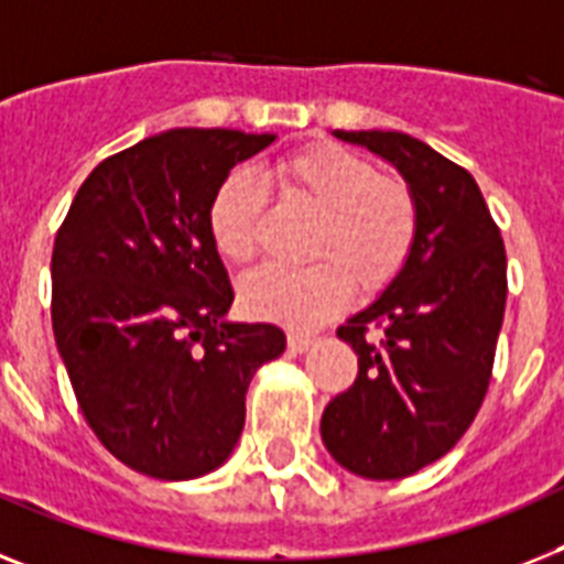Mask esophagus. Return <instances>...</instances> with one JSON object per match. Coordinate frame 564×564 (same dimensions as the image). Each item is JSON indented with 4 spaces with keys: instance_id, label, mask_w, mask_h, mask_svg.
I'll return each mask as SVG.
<instances>
[{
    "instance_id": "esophagus-1",
    "label": "esophagus",
    "mask_w": 564,
    "mask_h": 564,
    "mask_svg": "<svg viewBox=\"0 0 564 564\" xmlns=\"http://www.w3.org/2000/svg\"><path fill=\"white\" fill-rule=\"evenodd\" d=\"M311 343H314V337H308V334H300V332L288 334V351H293V355H302V351H308Z\"/></svg>"
}]
</instances>
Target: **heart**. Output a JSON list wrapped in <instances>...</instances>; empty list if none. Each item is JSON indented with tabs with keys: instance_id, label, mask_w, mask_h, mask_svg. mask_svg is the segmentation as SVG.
<instances>
[{
	"instance_id": "1",
	"label": "heart",
	"mask_w": 564,
	"mask_h": 564,
	"mask_svg": "<svg viewBox=\"0 0 564 564\" xmlns=\"http://www.w3.org/2000/svg\"><path fill=\"white\" fill-rule=\"evenodd\" d=\"M279 187L319 213L308 268L264 264L241 282V305L256 319L314 328L351 296L383 291L415 250L417 198L403 178L380 175L371 161L337 143H316L279 158ZM264 189L248 172H230L207 207V230L227 262L245 264L259 250Z\"/></svg>"
}]
</instances>
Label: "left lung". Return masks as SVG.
<instances>
[{
    "mask_svg": "<svg viewBox=\"0 0 564 564\" xmlns=\"http://www.w3.org/2000/svg\"><path fill=\"white\" fill-rule=\"evenodd\" d=\"M334 134L398 166L421 213L406 268L337 328L357 377L319 426L348 473L392 481L444 458L476 421L505 319L507 253L464 166L403 132Z\"/></svg>",
    "mask_w": 564,
    "mask_h": 564,
    "instance_id": "8db88e82",
    "label": "left lung"
}]
</instances>
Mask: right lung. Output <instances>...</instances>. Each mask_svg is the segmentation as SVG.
Listing matches in <instances>:
<instances>
[{"label": "right lung", "instance_id": "obj_1", "mask_svg": "<svg viewBox=\"0 0 564 564\" xmlns=\"http://www.w3.org/2000/svg\"><path fill=\"white\" fill-rule=\"evenodd\" d=\"M273 134L170 129L106 158L51 253V325L77 403L126 467L213 473L245 430L250 377L285 351L271 323H227L232 285L207 207Z\"/></svg>", "mask_w": 564, "mask_h": 564}]
</instances>
